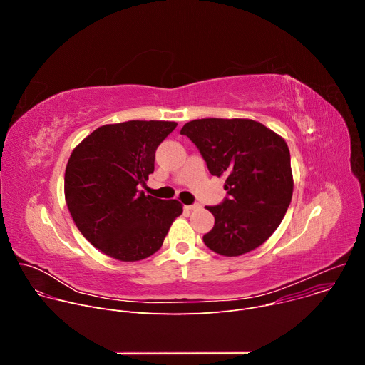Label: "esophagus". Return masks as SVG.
Here are the masks:
<instances>
[{"instance_id":"esophagus-1","label":"esophagus","mask_w":365,"mask_h":365,"mask_svg":"<svg viewBox=\"0 0 365 365\" xmlns=\"http://www.w3.org/2000/svg\"><path fill=\"white\" fill-rule=\"evenodd\" d=\"M199 207H200V205H197V203L196 205H186L185 210L186 211H196V210H199Z\"/></svg>"}]
</instances>
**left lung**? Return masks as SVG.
Returning <instances> with one entry per match:
<instances>
[{"instance_id": "8db88e82", "label": "left lung", "mask_w": 365, "mask_h": 365, "mask_svg": "<svg viewBox=\"0 0 365 365\" xmlns=\"http://www.w3.org/2000/svg\"><path fill=\"white\" fill-rule=\"evenodd\" d=\"M212 176L224 178L228 197L206 206L215 217L203 242L238 257L262 245L283 221L293 195L290 151L283 137L247 118H202L183 125Z\"/></svg>"}]
</instances>
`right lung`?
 <instances>
[{"instance_id":"obj_1","label":"right lung","mask_w":365,"mask_h":365,"mask_svg":"<svg viewBox=\"0 0 365 365\" xmlns=\"http://www.w3.org/2000/svg\"><path fill=\"white\" fill-rule=\"evenodd\" d=\"M173 121H125L92 131L72 151L65 199L81 234L120 262H140L163 245L183 205L140 190L154 172L159 144Z\"/></svg>"}]
</instances>
